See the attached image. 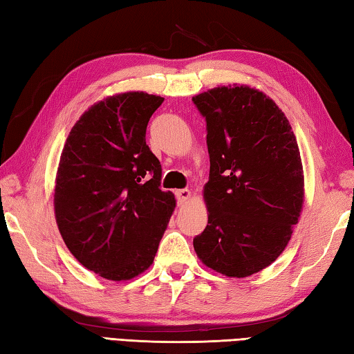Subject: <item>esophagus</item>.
<instances>
[{"label": "esophagus", "instance_id": "esophagus-1", "mask_svg": "<svg viewBox=\"0 0 354 354\" xmlns=\"http://www.w3.org/2000/svg\"><path fill=\"white\" fill-rule=\"evenodd\" d=\"M175 195H176V201H178V205H184V203L189 200V196H190V190H189V189H179V190H176V192H175Z\"/></svg>", "mask_w": 354, "mask_h": 354}]
</instances>
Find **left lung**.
I'll return each mask as SVG.
<instances>
[{
    "mask_svg": "<svg viewBox=\"0 0 354 354\" xmlns=\"http://www.w3.org/2000/svg\"><path fill=\"white\" fill-rule=\"evenodd\" d=\"M206 120L211 160L200 259L245 278L283 253L303 205V165L283 111L262 92L226 86L192 98Z\"/></svg>",
    "mask_w": 354,
    "mask_h": 354,
    "instance_id": "obj_1",
    "label": "left lung"
}]
</instances>
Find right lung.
<instances>
[{"label":"right lung","mask_w":354,"mask_h":354,"mask_svg":"<svg viewBox=\"0 0 354 354\" xmlns=\"http://www.w3.org/2000/svg\"><path fill=\"white\" fill-rule=\"evenodd\" d=\"M164 98L111 97L77 120L59 162L55 211L70 253L100 277L124 281L151 266L175 209L147 124Z\"/></svg>","instance_id":"1"}]
</instances>
